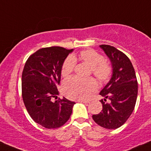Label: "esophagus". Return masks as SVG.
Listing matches in <instances>:
<instances>
[{
	"mask_svg": "<svg viewBox=\"0 0 151 151\" xmlns=\"http://www.w3.org/2000/svg\"><path fill=\"white\" fill-rule=\"evenodd\" d=\"M79 102L85 103V104H87V103H90V101H87V100H79Z\"/></svg>",
	"mask_w": 151,
	"mask_h": 151,
	"instance_id": "34e87169",
	"label": "esophagus"
}]
</instances>
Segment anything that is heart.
<instances>
[{
    "instance_id": "b5f03b06",
    "label": "heart",
    "mask_w": 151,
    "mask_h": 151,
    "mask_svg": "<svg viewBox=\"0 0 151 151\" xmlns=\"http://www.w3.org/2000/svg\"><path fill=\"white\" fill-rule=\"evenodd\" d=\"M79 59L91 67L92 74L101 82H106L110 78L113 73L112 67L104 61L101 53L93 49L82 50L79 53ZM76 56L69 55L63 62L61 74L63 77L68 76L74 71L76 66ZM62 92L71 99H86L98 89V84L93 79L82 80L71 77L63 82Z\"/></svg>"
}]
</instances>
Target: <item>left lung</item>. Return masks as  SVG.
<instances>
[{
	"label": "left lung",
	"instance_id": "1",
	"mask_svg": "<svg viewBox=\"0 0 151 151\" xmlns=\"http://www.w3.org/2000/svg\"><path fill=\"white\" fill-rule=\"evenodd\" d=\"M100 47L111 61L113 76L100 93L105 98L101 100L102 110L93 115V119L104 128L116 129L126 122L134 110L137 79L133 64L124 53L110 45Z\"/></svg>",
	"mask_w": 151,
	"mask_h": 151
}]
</instances>
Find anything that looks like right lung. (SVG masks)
Wrapping results in <instances>:
<instances>
[{"instance_id":"obj_1","label":"right lung","mask_w":151,"mask_h":151,"mask_svg":"<svg viewBox=\"0 0 151 151\" xmlns=\"http://www.w3.org/2000/svg\"><path fill=\"white\" fill-rule=\"evenodd\" d=\"M73 50L44 47L27 60L21 78L22 98L31 118L42 127L58 128L69 120L75 102L57 99L63 62Z\"/></svg>"}]
</instances>
